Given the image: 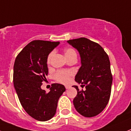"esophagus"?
Masks as SVG:
<instances>
[{
	"mask_svg": "<svg viewBox=\"0 0 131 131\" xmlns=\"http://www.w3.org/2000/svg\"><path fill=\"white\" fill-rule=\"evenodd\" d=\"M65 87H66V89H68L69 88H70V86H69V85H66Z\"/></svg>",
	"mask_w": 131,
	"mask_h": 131,
	"instance_id": "34e87169",
	"label": "esophagus"
}]
</instances>
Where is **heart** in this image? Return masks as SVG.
Returning a JSON list of instances; mask_svg holds the SVG:
<instances>
[{
    "label": "heart",
    "mask_w": 131,
    "mask_h": 131,
    "mask_svg": "<svg viewBox=\"0 0 131 131\" xmlns=\"http://www.w3.org/2000/svg\"><path fill=\"white\" fill-rule=\"evenodd\" d=\"M54 54V52H51L50 54L48 55V62H50L51 59L53 57ZM64 54L65 57H66L67 60L69 58H72V57H77V53L72 48H66L64 50ZM72 73L69 71H59L57 72L54 75V78L58 82H61V83H68L70 80V77L71 76Z\"/></svg>",
    "instance_id": "1"
}]
</instances>
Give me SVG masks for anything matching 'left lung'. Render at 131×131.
<instances>
[{"instance_id":"1","label":"left lung","mask_w":131,"mask_h":131,"mask_svg":"<svg viewBox=\"0 0 131 131\" xmlns=\"http://www.w3.org/2000/svg\"><path fill=\"white\" fill-rule=\"evenodd\" d=\"M67 42L80 56L82 66L75 81L85 87V90L79 91L78 86H73L77 90L74 108L83 116H95L105 109L110 98L113 77L109 57L98 43L84 37Z\"/></svg>"}]
</instances>
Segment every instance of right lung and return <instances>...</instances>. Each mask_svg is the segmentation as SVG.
I'll return each instance as SVG.
<instances>
[{"label": "right lung", "instance_id": "add662e5", "mask_svg": "<svg viewBox=\"0 0 131 131\" xmlns=\"http://www.w3.org/2000/svg\"><path fill=\"white\" fill-rule=\"evenodd\" d=\"M59 42L33 40L17 55L13 67V84L20 102L26 113L41 122L51 119L57 111L64 85L52 84L48 93L41 89L48 74L47 61L49 53Z\"/></svg>", "mask_w": 131, "mask_h": 131}]
</instances>
